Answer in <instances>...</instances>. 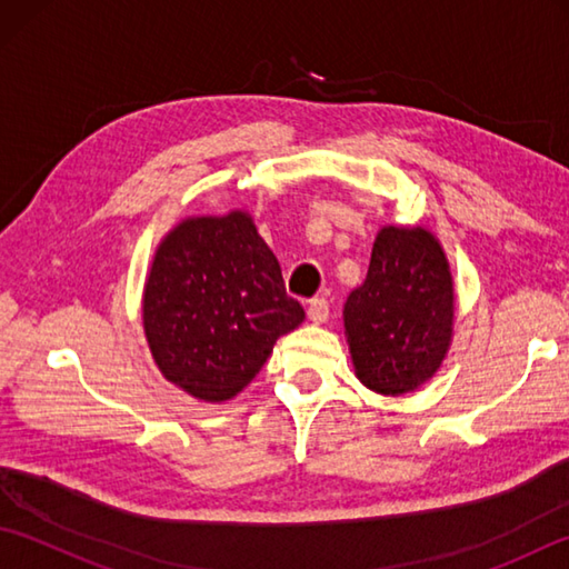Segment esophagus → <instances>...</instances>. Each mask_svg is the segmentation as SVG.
Returning <instances> with one entry per match:
<instances>
[{
  "mask_svg": "<svg viewBox=\"0 0 569 569\" xmlns=\"http://www.w3.org/2000/svg\"><path fill=\"white\" fill-rule=\"evenodd\" d=\"M308 318H310V322H316V325L328 322V318H330V303H328V300H325V298L310 300V303H308Z\"/></svg>",
  "mask_w": 569,
  "mask_h": 569,
  "instance_id": "34e87169",
  "label": "esophagus"
}]
</instances>
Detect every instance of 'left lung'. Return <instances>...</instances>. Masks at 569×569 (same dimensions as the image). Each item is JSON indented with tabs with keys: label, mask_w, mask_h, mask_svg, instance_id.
<instances>
[{
	"label": "left lung",
	"mask_w": 569,
	"mask_h": 569,
	"mask_svg": "<svg viewBox=\"0 0 569 569\" xmlns=\"http://www.w3.org/2000/svg\"><path fill=\"white\" fill-rule=\"evenodd\" d=\"M455 288L440 241L422 227H383L367 281L345 303V335L359 381L383 396L435 377L452 342Z\"/></svg>",
	"instance_id": "obj_1"
}]
</instances>
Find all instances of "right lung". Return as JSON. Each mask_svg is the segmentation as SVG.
Returning <instances> with one entry per match:
<instances>
[{
  "label": "right lung",
  "instance_id": "add662e5",
  "mask_svg": "<svg viewBox=\"0 0 569 569\" xmlns=\"http://www.w3.org/2000/svg\"><path fill=\"white\" fill-rule=\"evenodd\" d=\"M303 318L249 212L188 217L153 253L143 332L163 377L192 398H234Z\"/></svg>",
  "mask_w": 569,
  "mask_h": 569
}]
</instances>
